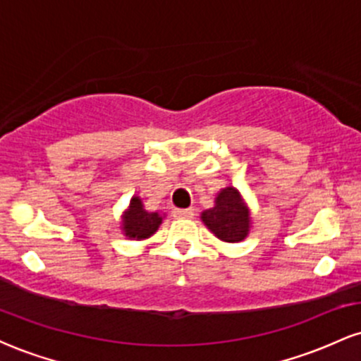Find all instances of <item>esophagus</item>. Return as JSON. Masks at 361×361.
I'll return each mask as SVG.
<instances>
[{
	"instance_id": "1",
	"label": "esophagus",
	"mask_w": 361,
	"mask_h": 361,
	"mask_svg": "<svg viewBox=\"0 0 361 361\" xmlns=\"http://www.w3.org/2000/svg\"><path fill=\"white\" fill-rule=\"evenodd\" d=\"M193 214V209H175V217L178 219H192Z\"/></svg>"
}]
</instances>
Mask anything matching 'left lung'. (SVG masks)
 I'll list each match as a JSON object with an SVG mask.
<instances>
[{
	"mask_svg": "<svg viewBox=\"0 0 361 361\" xmlns=\"http://www.w3.org/2000/svg\"><path fill=\"white\" fill-rule=\"evenodd\" d=\"M202 222L215 238L224 243H241L251 231V209L241 192L226 186L215 195L214 207L200 214Z\"/></svg>",
	"mask_w": 361,
	"mask_h": 361,
	"instance_id": "8db88e82",
	"label": "left lung"
}]
</instances>
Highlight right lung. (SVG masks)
<instances>
[{
	"label": "right lung",
	"instance_id": "add662e5",
	"mask_svg": "<svg viewBox=\"0 0 361 361\" xmlns=\"http://www.w3.org/2000/svg\"><path fill=\"white\" fill-rule=\"evenodd\" d=\"M164 217H166V214L159 212V210L149 212V210L144 209L140 197L134 195V197L130 198V204H128L127 210L122 214L120 229H122V234L126 235L127 239L144 241V239H149L157 229H159Z\"/></svg>",
	"mask_w": 361,
	"mask_h": 361
}]
</instances>
